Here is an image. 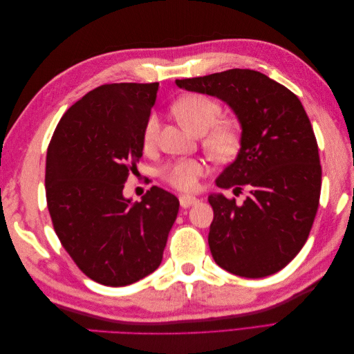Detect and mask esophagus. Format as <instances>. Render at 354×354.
Here are the masks:
<instances>
[{"label":"esophagus","instance_id":"obj_1","mask_svg":"<svg viewBox=\"0 0 354 354\" xmlns=\"http://www.w3.org/2000/svg\"><path fill=\"white\" fill-rule=\"evenodd\" d=\"M178 201H180V205L183 207V208H187V207H190V205H195V203L199 202L198 198L189 196V195H180V196H178Z\"/></svg>","mask_w":354,"mask_h":354}]
</instances>
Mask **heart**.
Returning <instances> with one entry per match:
<instances>
[{"instance_id":"heart-1","label":"heart","mask_w":354,"mask_h":354,"mask_svg":"<svg viewBox=\"0 0 354 354\" xmlns=\"http://www.w3.org/2000/svg\"><path fill=\"white\" fill-rule=\"evenodd\" d=\"M173 111L180 122L190 131L202 136V146L217 160H229L241 147V130L232 121H218L221 104L205 94H187L178 99ZM159 118L155 112L147 116L143 127V146L151 149L158 140ZM208 173L205 160L196 158H180L165 164L159 171V177L171 187L181 192L196 190L199 178Z\"/></svg>"}]
</instances>
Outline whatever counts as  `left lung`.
I'll return each mask as SVG.
<instances>
[{"label":"left lung","mask_w":354,"mask_h":354,"mask_svg":"<svg viewBox=\"0 0 354 354\" xmlns=\"http://www.w3.org/2000/svg\"><path fill=\"white\" fill-rule=\"evenodd\" d=\"M180 88L226 102L242 125L241 151L217 178L250 189L243 203L209 195L208 243L221 269L242 277L279 272L301 251L319 207L322 167L312 124L297 95L251 69L176 80Z\"/></svg>","instance_id":"1"}]
</instances>
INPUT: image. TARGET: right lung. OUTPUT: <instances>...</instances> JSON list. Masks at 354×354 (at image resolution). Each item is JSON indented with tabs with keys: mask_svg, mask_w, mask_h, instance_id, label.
<instances>
[{
	"mask_svg": "<svg viewBox=\"0 0 354 354\" xmlns=\"http://www.w3.org/2000/svg\"><path fill=\"white\" fill-rule=\"evenodd\" d=\"M159 82L104 84L60 118L48 145L46 196L53 227L94 282L125 286L162 261L178 199L152 186L142 202L122 196L143 153V127Z\"/></svg>",
	"mask_w": 354,
	"mask_h": 354,
	"instance_id": "right-lung-1",
	"label": "right lung"
}]
</instances>
